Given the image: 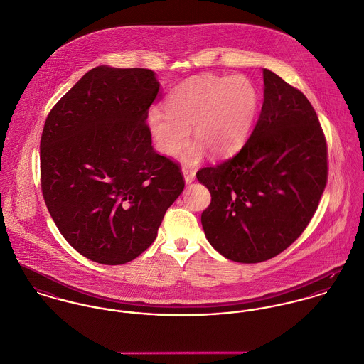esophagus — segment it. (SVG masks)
Wrapping results in <instances>:
<instances>
[{
    "mask_svg": "<svg viewBox=\"0 0 364 364\" xmlns=\"http://www.w3.org/2000/svg\"><path fill=\"white\" fill-rule=\"evenodd\" d=\"M183 176H184L186 184H191V183L196 180V170H194V168L184 167V168H183Z\"/></svg>",
    "mask_w": 364,
    "mask_h": 364,
    "instance_id": "34e87169",
    "label": "esophagus"
}]
</instances>
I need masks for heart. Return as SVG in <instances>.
I'll use <instances>...</instances> for the list:
<instances>
[{"label": "heart", "instance_id": "obj_1", "mask_svg": "<svg viewBox=\"0 0 364 364\" xmlns=\"http://www.w3.org/2000/svg\"><path fill=\"white\" fill-rule=\"evenodd\" d=\"M259 106L255 85L244 75H198L181 82L166 99V112L151 109L148 125L158 149L174 156L188 142L186 162H198L209 149L215 156L236 152L247 139Z\"/></svg>", "mask_w": 364, "mask_h": 364}]
</instances>
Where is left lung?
Here are the masks:
<instances>
[{"label": "left lung", "instance_id": "1", "mask_svg": "<svg viewBox=\"0 0 364 364\" xmlns=\"http://www.w3.org/2000/svg\"><path fill=\"white\" fill-rule=\"evenodd\" d=\"M264 103L232 159L197 173L210 193L201 223L228 259L255 264L286 250L307 228L326 184V142L309 99L262 68Z\"/></svg>", "mask_w": 364, "mask_h": 364}]
</instances>
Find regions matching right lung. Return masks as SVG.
<instances>
[{
  "label": "right lung",
  "mask_w": 364,
  "mask_h": 364,
  "mask_svg": "<svg viewBox=\"0 0 364 364\" xmlns=\"http://www.w3.org/2000/svg\"><path fill=\"white\" fill-rule=\"evenodd\" d=\"M159 89L151 70L99 65L44 122V201L64 239L90 261L122 265L142 254L184 190L178 166L154 151L146 125Z\"/></svg>",
  "instance_id": "1"
}]
</instances>
